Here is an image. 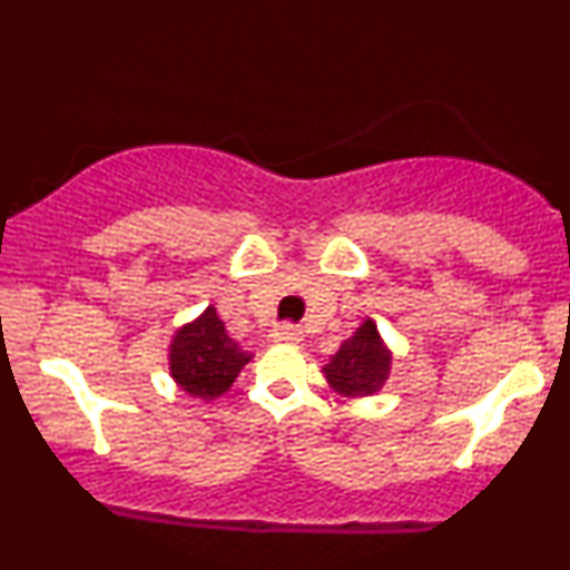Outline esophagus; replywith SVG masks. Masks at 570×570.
<instances>
[{
  "instance_id": "obj_1",
  "label": "esophagus",
  "mask_w": 570,
  "mask_h": 570,
  "mask_svg": "<svg viewBox=\"0 0 570 570\" xmlns=\"http://www.w3.org/2000/svg\"><path fill=\"white\" fill-rule=\"evenodd\" d=\"M271 337L276 340V343H297V340H303V330L292 322H281L271 330Z\"/></svg>"
}]
</instances>
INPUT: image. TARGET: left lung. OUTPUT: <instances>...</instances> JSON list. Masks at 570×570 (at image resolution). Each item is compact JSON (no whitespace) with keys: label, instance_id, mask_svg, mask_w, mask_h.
<instances>
[{"label":"left lung","instance_id":"left-lung-1","mask_svg":"<svg viewBox=\"0 0 570 570\" xmlns=\"http://www.w3.org/2000/svg\"><path fill=\"white\" fill-rule=\"evenodd\" d=\"M389 370L391 356L372 322L358 326L324 367L332 389L345 396H372L385 383Z\"/></svg>","mask_w":570,"mask_h":570}]
</instances>
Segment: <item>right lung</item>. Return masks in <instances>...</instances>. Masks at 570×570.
Returning <instances> with one entry per match:
<instances>
[{
    "label": "right lung",
    "mask_w": 570,
    "mask_h": 570,
    "mask_svg": "<svg viewBox=\"0 0 570 570\" xmlns=\"http://www.w3.org/2000/svg\"><path fill=\"white\" fill-rule=\"evenodd\" d=\"M248 358L252 353L227 335L217 311L206 307L198 322L176 332L171 345V375L187 394L214 399L230 389Z\"/></svg>",
    "instance_id": "1"
}]
</instances>
